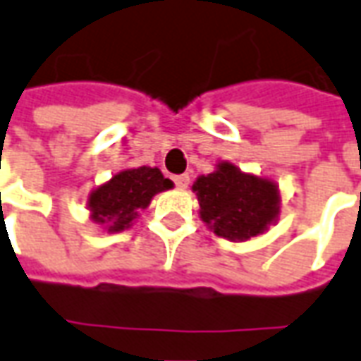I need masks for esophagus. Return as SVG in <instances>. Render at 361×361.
Masks as SVG:
<instances>
[{"label": "esophagus", "mask_w": 361, "mask_h": 361, "mask_svg": "<svg viewBox=\"0 0 361 361\" xmlns=\"http://www.w3.org/2000/svg\"><path fill=\"white\" fill-rule=\"evenodd\" d=\"M173 183L180 189H185L189 185V176L188 173H181V176H173Z\"/></svg>", "instance_id": "esophagus-1"}]
</instances>
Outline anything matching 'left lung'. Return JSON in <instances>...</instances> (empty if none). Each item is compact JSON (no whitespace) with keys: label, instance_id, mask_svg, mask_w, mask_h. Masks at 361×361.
Returning <instances> with one entry per match:
<instances>
[{"label":"left lung","instance_id":"1","mask_svg":"<svg viewBox=\"0 0 361 361\" xmlns=\"http://www.w3.org/2000/svg\"><path fill=\"white\" fill-rule=\"evenodd\" d=\"M201 221L226 240L244 242L268 231L279 215L276 181L240 172L231 162H219L215 172L193 183Z\"/></svg>","mask_w":361,"mask_h":361}]
</instances>
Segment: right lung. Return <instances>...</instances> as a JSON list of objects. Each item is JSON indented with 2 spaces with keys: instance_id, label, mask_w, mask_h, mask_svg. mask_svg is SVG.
<instances>
[{
  "instance_id": "obj_1",
  "label": "right lung",
  "mask_w": 361,
  "mask_h": 361,
  "mask_svg": "<svg viewBox=\"0 0 361 361\" xmlns=\"http://www.w3.org/2000/svg\"><path fill=\"white\" fill-rule=\"evenodd\" d=\"M172 188V180L164 178L158 168L140 166L123 170L90 193V219L103 224L107 233H121L133 224L138 211L150 205L156 193Z\"/></svg>"
}]
</instances>
